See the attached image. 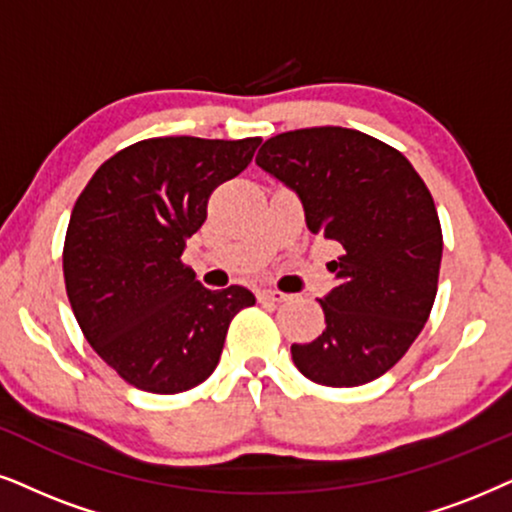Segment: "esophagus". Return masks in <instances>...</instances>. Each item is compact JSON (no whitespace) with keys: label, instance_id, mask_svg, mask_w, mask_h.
<instances>
[{"label":"esophagus","instance_id":"esophagus-1","mask_svg":"<svg viewBox=\"0 0 512 512\" xmlns=\"http://www.w3.org/2000/svg\"><path fill=\"white\" fill-rule=\"evenodd\" d=\"M257 297H260V300L262 302H286V300H290V295H286V293H281V290H262V293L260 295H257Z\"/></svg>","mask_w":512,"mask_h":512}]
</instances>
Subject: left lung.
<instances>
[{"label":"left lung","mask_w":512,"mask_h":512,"mask_svg":"<svg viewBox=\"0 0 512 512\" xmlns=\"http://www.w3.org/2000/svg\"><path fill=\"white\" fill-rule=\"evenodd\" d=\"M255 163L297 193L312 234L342 245L338 286L319 300L326 328L290 347L295 366L326 387L371 383L409 352L435 304L442 226L428 186L397 148L347 127L276 134Z\"/></svg>","instance_id":"8db88e82"}]
</instances>
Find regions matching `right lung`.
Returning <instances> with one entry per match:
<instances>
[{
	"instance_id": "obj_1",
	"label": "right lung",
	"mask_w": 512,
	"mask_h": 512,
	"mask_svg": "<svg viewBox=\"0 0 512 512\" xmlns=\"http://www.w3.org/2000/svg\"><path fill=\"white\" fill-rule=\"evenodd\" d=\"M260 137L144 139L108 158L77 198L63 245L73 314L129 385L177 394L210 378L226 331L255 295L208 290L181 262L212 191L250 165Z\"/></svg>"
}]
</instances>
